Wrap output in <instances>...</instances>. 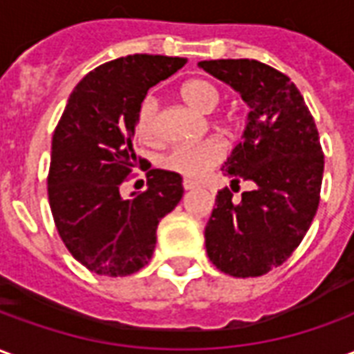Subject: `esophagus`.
I'll return each mask as SVG.
<instances>
[{"mask_svg":"<svg viewBox=\"0 0 354 354\" xmlns=\"http://www.w3.org/2000/svg\"><path fill=\"white\" fill-rule=\"evenodd\" d=\"M182 185H184L185 192H189V189H195V187H197V184H195V182H192V180H184V182H182Z\"/></svg>","mask_w":354,"mask_h":354,"instance_id":"1","label":"esophagus"}]
</instances>
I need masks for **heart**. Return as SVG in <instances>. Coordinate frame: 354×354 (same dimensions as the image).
<instances>
[{
	"label": "heart",
	"mask_w": 354,
	"mask_h": 354,
	"mask_svg": "<svg viewBox=\"0 0 354 354\" xmlns=\"http://www.w3.org/2000/svg\"><path fill=\"white\" fill-rule=\"evenodd\" d=\"M180 94L192 108L201 113H210L220 104L218 88L205 80L185 81ZM136 132L140 138L153 140L157 132V100L147 96L136 111ZM225 157V146L218 138H205L199 142H187L170 147L161 157V167L185 180H201L220 165Z\"/></svg>",
	"instance_id": "heart-1"
}]
</instances>
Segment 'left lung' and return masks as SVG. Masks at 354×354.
<instances>
[{
    "label": "left lung",
    "instance_id": "1",
    "mask_svg": "<svg viewBox=\"0 0 354 354\" xmlns=\"http://www.w3.org/2000/svg\"><path fill=\"white\" fill-rule=\"evenodd\" d=\"M199 68L250 108L222 170L231 184H256L241 203L227 187L218 192L205 227L207 254L225 274L260 277L288 260L317 214L324 172L319 131L296 85L271 66L239 58L203 60Z\"/></svg>",
    "mask_w": 354,
    "mask_h": 354
}]
</instances>
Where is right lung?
<instances>
[{
	"label": "right lung",
	"mask_w": 354,
	"mask_h": 354,
	"mask_svg": "<svg viewBox=\"0 0 354 354\" xmlns=\"http://www.w3.org/2000/svg\"><path fill=\"white\" fill-rule=\"evenodd\" d=\"M185 62L121 57L88 72L68 98L53 134L49 205L66 248L93 273L127 277L147 266L157 225L184 195L182 176L161 169L149 170L147 189L131 199L119 187L138 162L132 149L138 106Z\"/></svg>",
	"instance_id": "right-lung-1"
}]
</instances>
